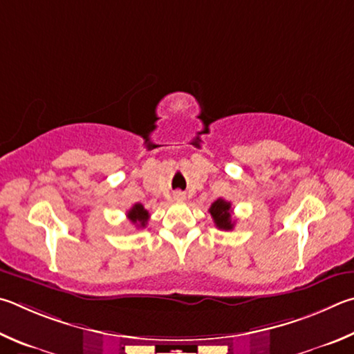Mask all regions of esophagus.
Here are the masks:
<instances>
[{"label": "esophagus", "instance_id": "obj_1", "mask_svg": "<svg viewBox=\"0 0 354 354\" xmlns=\"http://www.w3.org/2000/svg\"><path fill=\"white\" fill-rule=\"evenodd\" d=\"M174 199L176 201H178V202H182V201H185V193H180V191H177L176 194H174Z\"/></svg>", "mask_w": 354, "mask_h": 354}]
</instances>
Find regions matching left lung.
I'll list each match as a JSON object with an SVG mask.
<instances>
[{"mask_svg": "<svg viewBox=\"0 0 354 354\" xmlns=\"http://www.w3.org/2000/svg\"><path fill=\"white\" fill-rule=\"evenodd\" d=\"M208 212H209V214H212L214 224L219 228V230H225V232L233 230L234 221L232 219V203L230 202H227L224 199H218L212 203V207H209Z\"/></svg>", "mask_w": 354, "mask_h": 354, "instance_id": "left-lung-1", "label": "left lung"}]
</instances>
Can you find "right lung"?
<instances>
[{"label":"right lung","mask_w":354,"mask_h":354,"mask_svg":"<svg viewBox=\"0 0 354 354\" xmlns=\"http://www.w3.org/2000/svg\"><path fill=\"white\" fill-rule=\"evenodd\" d=\"M127 218L138 228H145L149 221V212L141 205V203H135V205L127 212Z\"/></svg>","instance_id":"right-lung-1"}]
</instances>
